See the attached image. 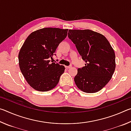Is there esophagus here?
Here are the masks:
<instances>
[{
  "mask_svg": "<svg viewBox=\"0 0 131 131\" xmlns=\"http://www.w3.org/2000/svg\"><path fill=\"white\" fill-rule=\"evenodd\" d=\"M66 69H70L72 68V66H65Z\"/></svg>",
  "mask_w": 131,
  "mask_h": 131,
  "instance_id": "34e87169",
  "label": "esophagus"
}]
</instances>
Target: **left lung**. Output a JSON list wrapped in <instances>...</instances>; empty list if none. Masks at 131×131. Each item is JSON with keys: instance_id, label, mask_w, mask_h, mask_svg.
Listing matches in <instances>:
<instances>
[{"instance_id": "1", "label": "left lung", "mask_w": 131, "mask_h": 131, "mask_svg": "<svg viewBox=\"0 0 131 131\" xmlns=\"http://www.w3.org/2000/svg\"><path fill=\"white\" fill-rule=\"evenodd\" d=\"M71 39L85 61V66L77 69L74 77L77 87L86 93L101 90L112 79L116 69L115 52L107 39L90 30H69Z\"/></svg>"}]
</instances>
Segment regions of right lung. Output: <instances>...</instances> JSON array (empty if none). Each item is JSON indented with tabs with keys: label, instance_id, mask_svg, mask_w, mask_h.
Returning <instances> with one entry per match:
<instances>
[{
	"label": "right lung",
	"instance_id": "add662e5",
	"mask_svg": "<svg viewBox=\"0 0 131 131\" xmlns=\"http://www.w3.org/2000/svg\"><path fill=\"white\" fill-rule=\"evenodd\" d=\"M68 29L44 28L34 31L24 41L18 54L21 72L31 87L48 91L56 87L65 66L50 63L58 46L67 36Z\"/></svg>",
	"mask_w": 131,
	"mask_h": 131
}]
</instances>
